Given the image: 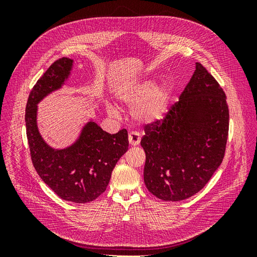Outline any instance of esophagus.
<instances>
[{
    "instance_id": "obj_1",
    "label": "esophagus",
    "mask_w": 257,
    "mask_h": 257,
    "mask_svg": "<svg viewBox=\"0 0 257 257\" xmlns=\"http://www.w3.org/2000/svg\"><path fill=\"white\" fill-rule=\"evenodd\" d=\"M128 142L132 146H137L141 143V136H139L137 132H131L128 134Z\"/></svg>"
}]
</instances>
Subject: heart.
Returning a JSON list of instances; mask_svg holds the SVG:
<instances>
[{
	"label": "heart",
	"mask_w": 257,
	"mask_h": 257,
	"mask_svg": "<svg viewBox=\"0 0 257 257\" xmlns=\"http://www.w3.org/2000/svg\"><path fill=\"white\" fill-rule=\"evenodd\" d=\"M153 79H145L141 82L128 85L121 93L120 98L123 103L133 106L134 119L142 123H154L165 118L168 111L172 91L167 84L155 87ZM110 113L115 114L116 109L108 106Z\"/></svg>",
	"instance_id": "heart-1"
}]
</instances>
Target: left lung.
<instances>
[{
	"mask_svg": "<svg viewBox=\"0 0 257 257\" xmlns=\"http://www.w3.org/2000/svg\"><path fill=\"white\" fill-rule=\"evenodd\" d=\"M228 126L226 95L214 77L196 63L165 118L145 126L141 145L146 152L147 189L165 201L183 200L199 192L224 159Z\"/></svg>",
	"mask_w": 257,
	"mask_h": 257,
	"instance_id": "left-lung-1",
	"label": "left lung"
}]
</instances>
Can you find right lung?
Masks as SVG:
<instances>
[{"label": "right lung", "mask_w": 257, "mask_h": 257, "mask_svg": "<svg viewBox=\"0 0 257 257\" xmlns=\"http://www.w3.org/2000/svg\"><path fill=\"white\" fill-rule=\"evenodd\" d=\"M73 60L61 58L49 66L30 92L26 107L27 137L34 168L42 180L62 199L90 203L103 194L111 173L128 149L127 131L109 134L90 121L76 143L54 150L44 142L36 124L37 104L61 88L72 69Z\"/></svg>", "instance_id": "add662e5"}]
</instances>
